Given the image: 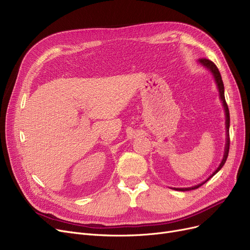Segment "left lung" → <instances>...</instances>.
Returning a JSON list of instances; mask_svg holds the SVG:
<instances>
[{"instance_id": "1", "label": "left lung", "mask_w": 250, "mask_h": 250, "mask_svg": "<svg viewBox=\"0 0 250 250\" xmlns=\"http://www.w3.org/2000/svg\"><path fill=\"white\" fill-rule=\"evenodd\" d=\"M200 63L203 64L204 67H206L207 69H208L209 71H211V73L213 74L214 76V79L216 81V84L218 86V90H219V94H220V98H221V101L223 103V106H224V110H225V115H226V146H225V153H224V157H223V160L221 162V164L219 165V167L215 170V172L209 176L207 180H205L204 182L200 183V185L198 186H194V187H191V188H174L175 190H181V191H186V190H192V189H195V188H199L200 187H202L204 183H206L209 178L213 177L219 170L224 166L226 160H227V157H228V154H229V147H230V138H229V126H230V113H229V108H228V105L226 103V100H225V94H224V84H223V81H222V77H221V74L217 68V65L209 60H207V59H200L199 60Z\"/></svg>"}]
</instances>
